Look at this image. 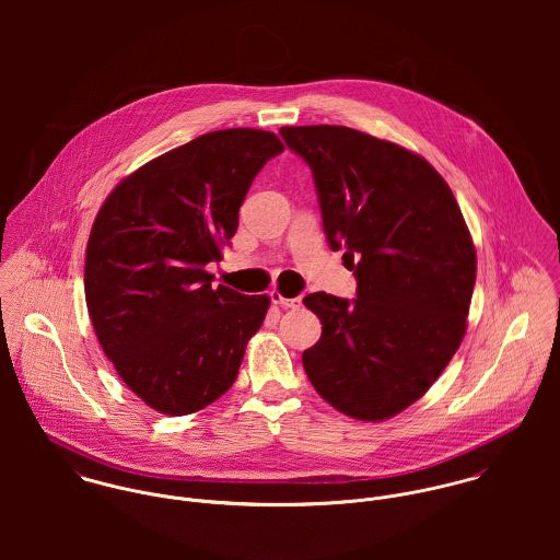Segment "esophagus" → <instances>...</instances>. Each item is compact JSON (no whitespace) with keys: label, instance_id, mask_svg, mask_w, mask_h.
Segmentation results:
<instances>
[{"label":"esophagus","instance_id":"34e87169","mask_svg":"<svg viewBox=\"0 0 560 560\" xmlns=\"http://www.w3.org/2000/svg\"><path fill=\"white\" fill-rule=\"evenodd\" d=\"M269 298H271V302H273L276 306H280V308H291V311H298V308L302 306V300H300V298H293V300H289V298H284L280 291H271V293H269Z\"/></svg>","mask_w":560,"mask_h":560}]
</instances>
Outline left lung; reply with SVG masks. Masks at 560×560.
<instances>
[{"label":"left lung","mask_w":560,"mask_h":560,"mask_svg":"<svg viewBox=\"0 0 560 560\" xmlns=\"http://www.w3.org/2000/svg\"><path fill=\"white\" fill-rule=\"evenodd\" d=\"M313 167L323 229L358 280L353 302L304 298L320 319L304 371L323 399L366 422L420 399L459 349L477 249L438 170L395 142L338 127H282Z\"/></svg>","instance_id":"left-lung-1"}]
</instances>
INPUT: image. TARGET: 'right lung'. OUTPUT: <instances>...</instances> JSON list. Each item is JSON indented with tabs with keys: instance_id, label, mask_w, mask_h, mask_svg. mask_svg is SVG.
<instances>
[{
	"instance_id": "obj_1",
	"label": "right lung",
	"mask_w": 560,
	"mask_h": 560,
	"mask_svg": "<svg viewBox=\"0 0 560 560\" xmlns=\"http://www.w3.org/2000/svg\"><path fill=\"white\" fill-rule=\"evenodd\" d=\"M282 151L271 131L205 133L125 176L94 218L83 271L94 334L160 413H194L237 380L269 298L213 289L205 265L222 260L254 176Z\"/></svg>"
}]
</instances>
